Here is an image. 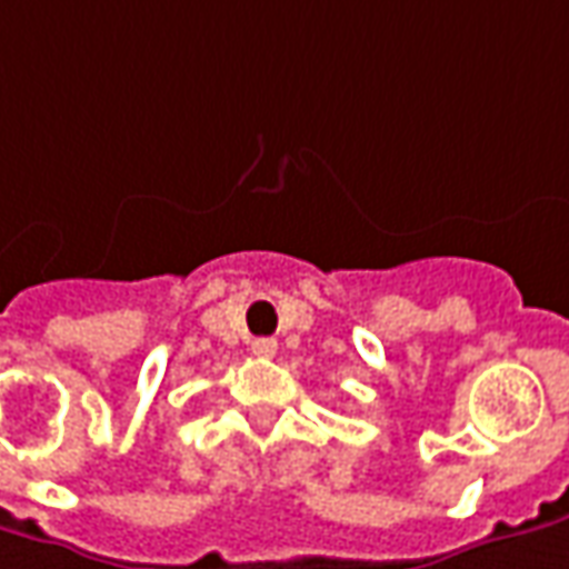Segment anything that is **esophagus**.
Returning <instances> with one entry per match:
<instances>
[{"label":"esophagus","mask_w":569,"mask_h":569,"mask_svg":"<svg viewBox=\"0 0 569 569\" xmlns=\"http://www.w3.org/2000/svg\"><path fill=\"white\" fill-rule=\"evenodd\" d=\"M252 355L254 358H273L277 355V339H254Z\"/></svg>","instance_id":"obj_1"}]
</instances>
